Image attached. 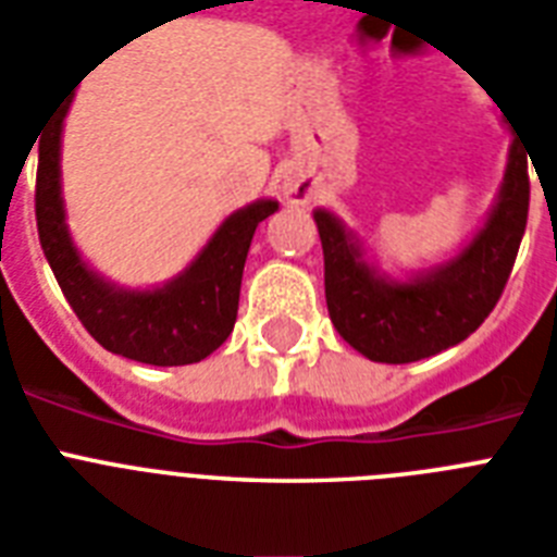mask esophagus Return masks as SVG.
Wrapping results in <instances>:
<instances>
[{
  "instance_id": "34e87169",
  "label": "esophagus",
  "mask_w": 557,
  "mask_h": 557,
  "mask_svg": "<svg viewBox=\"0 0 557 557\" xmlns=\"http://www.w3.org/2000/svg\"><path fill=\"white\" fill-rule=\"evenodd\" d=\"M284 195H287V198H290V201H296V203H305L307 201V189H305V186L293 184V181H287V184H284Z\"/></svg>"
}]
</instances>
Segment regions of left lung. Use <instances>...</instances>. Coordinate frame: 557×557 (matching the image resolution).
I'll use <instances>...</instances> for the list:
<instances>
[{"label":"left lung","instance_id":"left-lung-1","mask_svg":"<svg viewBox=\"0 0 557 557\" xmlns=\"http://www.w3.org/2000/svg\"><path fill=\"white\" fill-rule=\"evenodd\" d=\"M529 160L515 140L504 189L486 230L451 264L413 284L376 278L350 235L315 212L324 250V299L333 327L373 362L405 364L451 348L478 331L504 296L529 215Z\"/></svg>","mask_w":557,"mask_h":557}]
</instances>
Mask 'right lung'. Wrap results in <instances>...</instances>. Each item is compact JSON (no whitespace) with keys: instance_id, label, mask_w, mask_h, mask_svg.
<instances>
[{"instance_id":"add662e5","label":"right lung","mask_w":557,"mask_h":557,"mask_svg":"<svg viewBox=\"0 0 557 557\" xmlns=\"http://www.w3.org/2000/svg\"><path fill=\"white\" fill-rule=\"evenodd\" d=\"M65 109L57 111L51 128L39 140L34 193L39 244L62 296L83 327L111 354L160 368L201 362L233 333L252 233L278 203L258 201L226 218L195 264L163 290H114L86 270L62 221L60 132Z\"/></svg>"}]
</instances>
